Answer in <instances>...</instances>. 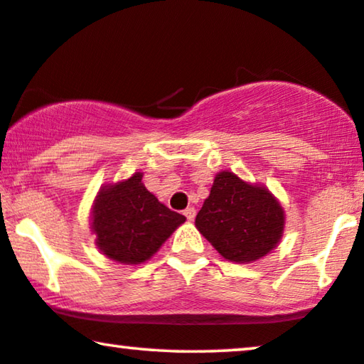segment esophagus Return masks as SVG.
<instances>
[{
    "mask_svg": "<svg viewBox=\"0 0 364 364\" xmlns=\"http://www.w3.org/2000/svg\"><path fill=\"white\" fill-rule=\"evenodd\" d=\"M183 215L186 216V220H188V221H193V220H195L196 210H195V208H193V206H190V208H186L185 211H183Z\"/></svg>",
    "mask_w": 364,
    "mask_h": 364,
    "instance_id": "esophagus-1",
    "label": "esophagus"
}]
</instances>
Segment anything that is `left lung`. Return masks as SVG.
Here are the masks:
<instances>
[{
	"label": "left lung",
	"instance_id": "left-lung-1",
	"mask_svg": "<svg viewBox=\"0 0 364 364\" xmlns=\"http://www.w3.org/2000/svg\"><path fill=\"white\" fill-rule=\"evenodd\" d=\"M195 223L223 258L251 263L278 245L284 215L266 188L251 186L236 174L221 171Z\"/></svg>",
	"mask_w": 364,
	"mask_h": 364
}]
</instances>
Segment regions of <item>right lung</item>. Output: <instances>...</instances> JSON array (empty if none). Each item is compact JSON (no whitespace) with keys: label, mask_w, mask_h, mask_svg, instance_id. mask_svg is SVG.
Returning <instances> with one entry per match:
<instances>
[{"label":"right lung","mask_w":364,"mask_h":364,"mask_svg":"<svg viewBox=\"0 0 364 364\" xmlns=\"http://www.w3.org/2000/svg\"><path fill=\"white\" fill-rule=\"evenodd\" d=\"M143 174L106 186L93 206L96 243L108 258L139 264L156 253L186 218L161 205L141 183Z\"/></svg>","instance_id":"add662e5"}]
</instances>
